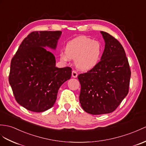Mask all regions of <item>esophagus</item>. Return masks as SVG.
<instances>
[{"instance_id": "34e87169", "label": "esophagus", "mask_w": 146, "mask_h": 146, "mask_svg": "<svg viewBox=\"0 0 146 146\" xmlns=\"http://www.w3.org/2000/svg\"><path fill=\"white\" fill-rule=\"evenodd\" d=\"M77 76H78V74H77L76 71V70H73L72 72V77L76 78V77H77Z\"/></svg>"}]
</instances>
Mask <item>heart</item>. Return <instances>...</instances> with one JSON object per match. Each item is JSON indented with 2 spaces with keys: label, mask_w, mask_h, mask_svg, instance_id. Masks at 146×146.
I'll return each instance as SVG.
<instances>
[{
  "label": "heart",
  "mask_w": 146,
  "mask_h": 146,
  "mask_svg": "<svg viewBox=\"0 0 146 146\" xmlns=\"http://www.w3.org/2000/svg\"><path fill=\"white\" fill-rule=\"evenodd\" d=\"M102 56V46L98 41L81 36L67 42L65 54L61 53L60 60L64 62L75 59L76 66L82 71L93 69L100 62Z\"/></svg>",
  "instance_id": "heart-1"
}]
</instances>
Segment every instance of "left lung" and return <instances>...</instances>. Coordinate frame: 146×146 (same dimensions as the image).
I'll return each instance as SVG.
<instances>
[{"instance_id": "8db88e82", "label": "left lung", "mask_w": 146, "mask_h": 146, "mask_svg": "<svg viewBox=\"0 0 146 146\" xmlns=\"http://www.w3.org/2000/svg\"><path fill=\"white\" fill-rule=\"evenodd\" d=\"M100 33L105 43L101 61L93 69L78 76L81 106L92 115L115 111L128 94L131 77L128 60L122 45L108 33Z\"/></svg>"}]
</instances>
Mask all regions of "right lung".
Masks as SVG:
<instances>
[{"label":"right lung","instance_id":"1","mask_svg":"<svg viewBox=\"0 0 146 146\" xmlns=\"http://www.w3.org/2000/svg\"><path fill=\"white\" fill-rule=\"evenodd\" d=\"M61 31L31 32L24 39L10 64L9 84L18 104L42 112L55 104L60 87L70 79L69 67H56L54 54Z\"/></svg>","mask_w":146,"mask_h":146}]
</instances>
